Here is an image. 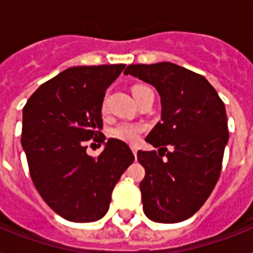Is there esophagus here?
I'll use <instances>...</instances> for the list:
<instances>
[{"label":"esophagus","instance_id":"34e87169","mask_svg":"<svg viewBox=\"0 0 253 253\" xmlns=\"http://www.w3.org/2000/svg\"><path fill=\"white\" fill-rule=\"evenodd\" d=\"M132 152H134V156L136 158V155H138V148H136V147H132Z\"/></svg>","mask_w":253,"mask_h":253}]
</instances>
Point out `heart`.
Listing matches in <instances>:
<instances>
[{"label": "heart", "mask_w": 253, "mask_h": 253, "mask_svg": "<svg viewBox=\"0 0 253 253\" xmlns=\"http://www.w3.org/2000/svg\"><path fill=\"white\" fill-rule=\"evenodd\" d=\"M151 87L146 86V85H135L132 87V95H134L135 101L140 97V95L147 91ZM102 113H105L106 110V103H102V107H101ZM144 132V127L139 123H132V122H121L118 125H115L114 127H111L109 130V135L110 138L117 139V140H121V142L128 143V144H135L138 143V140L140 139L142 134Z\"/></svg>", "instance_id": "1"}]
</instances>
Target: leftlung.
<instances>
[{
    "label": "left lung",
    "instance_id": "obj_1",
    "mask_svg": "<svg viewBox=\"0 0 253 253\" xmlns=\"http://www.w3.org/2000/svg\"><path fill=\"white\" fill-rule=\"evenodd\" d=\"M125 75L154 85L162 97V122L146 138L159 151H138L144 214L159 223L182 222L219 178L228 140L224 103L204 76L168 61L131 64Z\"/></svg>",
    "mask_w": 253,
    "mask_h": 253
}]
</instances>
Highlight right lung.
<instances>
[{
	"label": "right lung",
	"instance_id": "add662e5",
	"mask_svg": "<svg viewBox=\"0 0 253 253\" xmlns=\"http://www.w3.org/2000/svg\"><path fill=\"white\" fill-rule=\"evenodd\" d=\"M125 67L65 69L38 87L23 107L21 143L31 180L45 204L71 222L101 219L115 184L134 162L130 147L113 138L98 158L86 154L90 139H106L103 97Z\"/></svg>",
	"mask_w": 253,
	"mask_h": 253
}]
</instances>
